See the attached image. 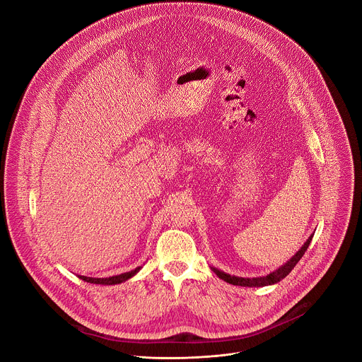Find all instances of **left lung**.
<instances>
[{
    "mask_svg": "<svg viewBox=\"0 0 362 362\" xmlns=\"http://www.w3.org/2000/svg\"><path fill=\"white\" fill-rule=\"evenodd\" d=\"M315 233V232H314ZM314 235L309 236L306 239V242L300 246V249L291 257L288 262H285L282 267H279L278 269H275L274 272L265 275V276H256V278H242V276H235V275H229L215 267H211V269L225 282L232 284V285H238V286H247V288H261V286H268V285H274L278 284L279 281H282L285 276L289 275V272L295 268V265L299 262L300 257L303 256L305 250L308 249L309 243H311Z\"/></svg>",
    "mask_w": 362,
    "mask_h": 362,
    "instance_id": "1",
    "label": "left lung"
}]
</instances>
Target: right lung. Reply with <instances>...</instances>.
<instances>
[{"label": "right lung", "instance_id": "add662e5", "mask_svg": "<svg viewBox=\"0 0 362 362\" xmlns=\"http://www.w3.org/2000/svg\"><path fill=\"white\" fill-rule=\"evenodd\" d=\"M141 268H143V267H137V268L133 269V271H129V272H124V274H120V275H115V276H109V278H90V276H83V275H78V278L83 279L84 282H88V284H97V285H117V284L126 282L127 279H130V278H133L134 275H137Z\"/></svg>", "mask_w": 362, "mask_h": 362}]
</instances>
